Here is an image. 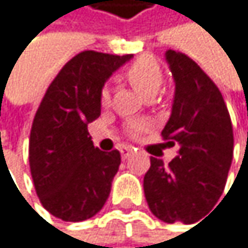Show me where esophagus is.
<instances>
[{
	"instance_id": "obj_1",
	"label": "esophagus",
	"mask_w": 248,
	"mask_h": 248,
	"mask_svg": "<svg viewBox=\"0 0 248 248\" xmlns=\"http://www.w3.org/2000/svg\"><path fill=\"white\" fill-rule=\"evenodd\" d=\"M132 147H129V146H123L122 149H120V155H122V157H128L131 153H132Z\"/></svg>"
}]
</instances>
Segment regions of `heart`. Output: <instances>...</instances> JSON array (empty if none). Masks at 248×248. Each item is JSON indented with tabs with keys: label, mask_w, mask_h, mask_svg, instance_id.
<instances>
[{
	"label": "heart",
	"mask_w": 248,
	"mask_h": 248,
	"mask_svg": "<svg viewBox=\"0 0 248 248\" xmlns=\"http://www.w3.org/2000/svg\"><path fill=\"white\" fill-rule=\"evenodd\" d=\"M125 77L129 81L131 86L141 95V96H155L160 86H162V71L160 66L157 65V62L149 56H142L140 59H137L135 62H132L126 71H125ZM99 101L102 107H108L111 102V92L108 88H102L101 93H99ZM147 128V125L144 122H131L128 125V132L135 137L140 132H142Z\"/></svg>",
	"instance_id": "obj_1"
}]
</instances>
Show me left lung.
Masks as SVG:
<instances>
[{"label": "left lung", "instance_id": "1", "mask_svg": "<svg viewBox=\"0 0 248 248\" xmlns=\"http://www.w3.org/2000/svg\"><path fill=\"white\" fill-rule=\"evenodd\" d=\"M165 59L175 81L167 146H180L168 165L150 157L144 195L150 211L165 223L198 222L222 196L233 156L232 122L214 81L185 53Z\"/></svg>", "mask_w": 248, "mask_h": 248}]
</instances>
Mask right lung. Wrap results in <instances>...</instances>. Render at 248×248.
I'll use <instances>...</instances> for the list:
<instances>
[{"label":"right lung","instance_id":"obj_1","mask_svg":"<svg viewBox=\"0 0 248 248\" xmlns=\"http://www.w3.org/2000/svg\"><path fill=\"white\" fill-rule=\"evenodd\" d=\"M131 55L84 50L47 88L30 137V168L43 207L63 222H83L106 204L120 153L93 146L88 125L101 114L99 93Z\"/></svg>","mask_w":248,"mask_h":248}]
</instances>
